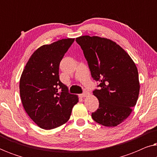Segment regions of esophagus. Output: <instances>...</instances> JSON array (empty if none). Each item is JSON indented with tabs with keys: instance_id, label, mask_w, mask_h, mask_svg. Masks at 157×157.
<instances>
[{
	"instance_id": "1",
	"label": "esophagus",
	"mask_w": 157,
	"mask_h": 157,
	"mask_svg": "<svg viewBox=\"0 0 157 157\" xmlns=\"http://www.w3.org/2000/svg\"><path fill=\"white\" fill-rule=\"evenodd\" d=\"M88 95H89V93H88V92H84V93L80 94L79 96L81 98H83V97H86V96H87Z\"/></svg>"
}]
</instances>
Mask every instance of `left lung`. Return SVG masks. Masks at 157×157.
I'll return each instance as SVG.
<instances>
[{"mask_svg":"<svg viewBox=\"0 0 157 157\" xmlns=\"http://www.w3.org/2000/svg\"><path fill=\"white\" fill-rule=\"evenodd\" d=\"M83 50L98 89L93 94L99 106L92 119L105 126H116L132 111L139 94V74L134 62L121 46L110 39L83 36L76 38Z\"/></svg>","mask_w":157,"mask_h":157,"instance_id":"left-lung-1","label":"left lung"}]
</instances>
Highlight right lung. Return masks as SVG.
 Here are the masks:
<instances>
[{
    "label": "right lung",
    "instance_id": "right-lung-1",
    "mask_svg": "<svg viewBox=\"0 0 157 157\" xmlns=\"http://www.w3.org/2000/svg\"><path fill=\"white\" fill-rule=\"evenodd\" d=\"M74 38L59 40L38 48L30 58L20 79V95L30 118L44 129L63 125L69 119L78 96L59 79V65Z\"/></svg>",
    "mask_w": 157,
    "mask_h": 157
}]
</instances>
